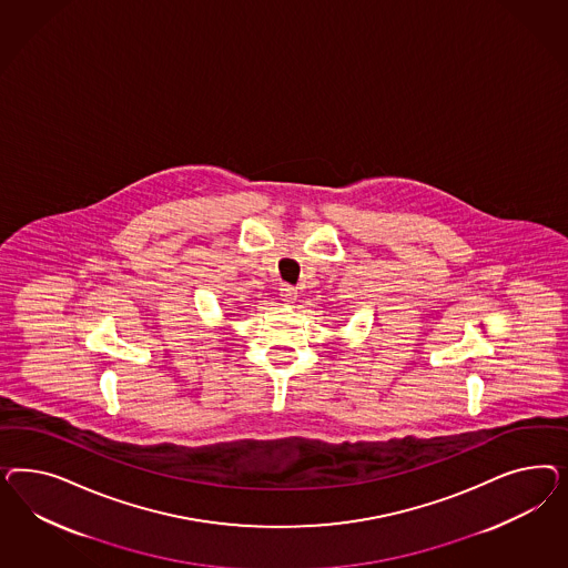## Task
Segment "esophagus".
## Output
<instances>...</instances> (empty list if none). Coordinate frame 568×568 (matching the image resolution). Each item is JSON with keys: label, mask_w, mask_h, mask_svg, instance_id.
<instances>
[{"label": "esophagus", "mask_w": 568, "mask_h": 568, "mask_svg": "<svg viewBox=\"0 0 568 568\" xmlns=\"http://www.w3.org/2000/svg\"><path fill=\"white\" fill-rule=\"evenodd\" d=\"M278 292H281V300H283L285 304H293V302L297 300V290L292 287V285H283Z\"/></svg>", "instance_id": "1"}]
</instances>
